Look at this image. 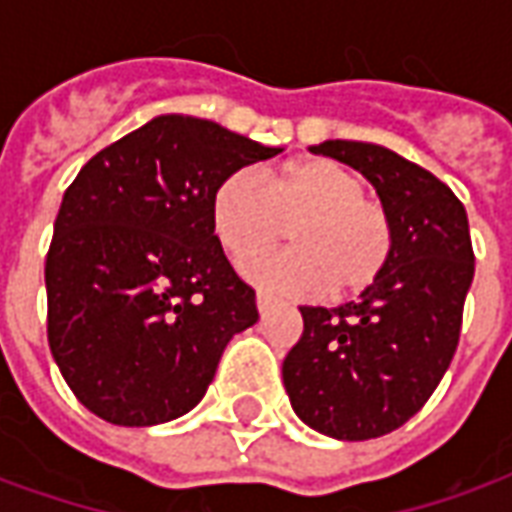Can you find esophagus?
I'll list each match as a JSON object with an SVG mask.
<instances>
[{
  "mask_svg": "<svg viewBox=\"0 0 512 512\" xmlns=\"http://www.w3.org/2000/svg\"><path fill=\"white\" fill-rule=\"evenodd\" d=\"M255 304H257V310H260V315H263V312H268L274 304H277V299H274V296H268V293H263V290H257Z\"/></svg>",
  "mask_w": 512,
  "mask_h": 512,
  "instance_id": "esophagus-1",
  "label": "esophagus"
}]
</instances>
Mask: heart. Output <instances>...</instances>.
I'll list each match as a JSON object with an SVG mask.
<instances>
[{"instance_id":"b5f03b06","label":"heart","mask_w":512,"mask_h":512,"mask_svg":"<svg viewBox=\"0 0 512 512\" xmlns=\"http://www.w3.org/2000/svg\"><path fill=\"white\" fill-rule=\"evenodd\" d=\"M211 224L235 263L277 246L290 230L293 249L244 266L260 288L288 296H359L395 255L389 208L367 194L365 175L329 158L288 161L266 180L252 169L227 175L213 191Z\"/></svg>"}]
</instances>
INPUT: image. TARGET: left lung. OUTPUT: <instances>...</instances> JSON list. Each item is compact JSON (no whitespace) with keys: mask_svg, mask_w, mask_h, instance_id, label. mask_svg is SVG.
Instances as JSON below:
<instances>
[{"mask_svg":"<svg viewBox=\"0 0 512 512\" xmlns=\"http://www.w3.org/2000/svg\"><path fill=\"white\" fill-rule=\"evenodd\" d=\"M359 169L395 219V255L343 307H299L304 332L282 362L290 406L343 441L392 433L428 403L461 337L474 252L463 202L428 169L370 142L310 147Z\"/></svg>","mask_w":512,"mask_h":512,"instance_id":"1","label":"left lung"}]
</instances>
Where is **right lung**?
<instances>
[{
  "label": "right lung",
  "mask_w": 512,
  "mask_h": 512,
  "mask_svg": "<svg viewBox=\"0 0 512 512\" xmlns=\"http://www.w3.org/2000/svg\"><path fill=\"white\" fill-rule=\"evenodd\" d=\"M266 147L211 120L161 115L101 153L65 189L46 255L49 348L95 417L147 428L197 406L255 290L211 224L216 186Z\"/></svg>",
  "instance_id": "right-lung-1"
}]
</instances>
